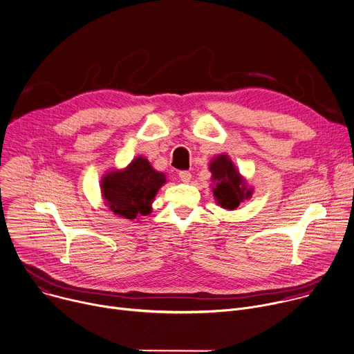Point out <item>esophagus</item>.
Returning <instances> with one entry per match:
<instances>
[{
  "instance_id": "1",
  "label": "esophagus",
  "mask_w": 354,
  "mask_h": 354,
  "mask_svg": "<svg viewBox=\"0 0 354 354\" xmlns=\"http://www.w3.org/2000/svg\"><path fill=\"white\" fill-rule=\"evenodd\" d=\"M179 179L183 183H189L192 180V174L189 171H182V172H179Z\"/></svg>"
}]
</instances>
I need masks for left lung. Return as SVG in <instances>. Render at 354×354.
Returning a JSON list of instances; mask_svg holds the SVG:
<instances>
[{
  "mask_svg": "<svg viewBox=\"0 0 354 354\" xmlns=\"http://www.w3.org/2000/svg\"><path fill=\"white\" fill-rule=\"evenodd\" d=\"M212 194L215 203L225 209L238 208L241 203L249 200L253 189L248 185L246 178L241 175L233 161L226 154L215 156L209 164Z\"/></svg>",
  "mask_w": 354,
  "mask_h": 354,
  "instance_id": "1",
  "label": "left lung"
}]
</instances>
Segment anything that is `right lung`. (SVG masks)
<instances>
[{
	"mask_svg": "<svg viewBox=\"0 0 354 354\" xmlns=\"http://www.w3.org/2000/svg\"><path fill=\"white\" fill-rule=\"evenodd\" d=\"M165 183V174L156 171L147 158L139 156L128 167L113 168L102 175L100 189L109 211L129 221H139L151 212V204Z\"/></svg>",
	"mask_w": 354,
	"mask_h": 354,
	"instance_id": "1",
	"label": "right lung"
}]
</instances>
